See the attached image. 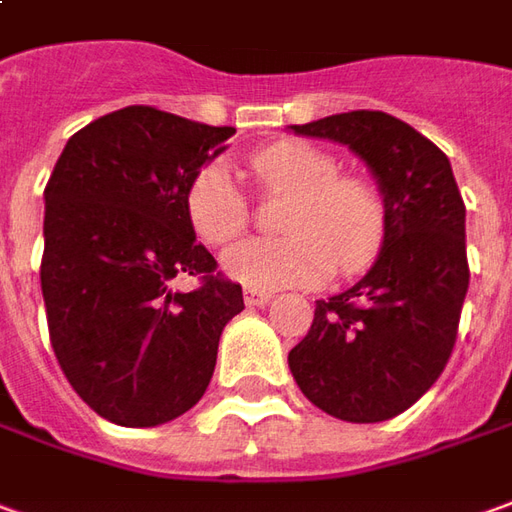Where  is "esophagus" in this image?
<instances>
[{
    "mask_svg": "<svg viewBox=\"0 0 512 512\" xmlns=\"http://www.w3.org/2000/svg\"><path fill=\"white\" fill-rule=\"evenodd\" d=\"M270 292L267 290H256V287H245V303L248 306H264V303H270Z\"/></svg>",
    "mask_w": 512,
    "mask_h": 512,
    "instance_id": "1",
    "label": "esophagus"
}]
</instances>
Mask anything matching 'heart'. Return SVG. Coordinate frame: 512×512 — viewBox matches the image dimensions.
<instances>
[{"label":"heart","instance_id":"heart-1","mask_svg":"<svg viewBox=\"0 0 512 512\" xmlns=\"http://www.w3.org/2000/svg\"><path fill=\"white\" fill-rule=\"evenodd\" d=\"M264 195H290L278 239H250L222 256L228 276L259 290L309 284L326 273L354 276L376 262L387 236L382 195L362 178L340 175L337 158L306 142H276L248 158ZM186 217L200 242L222 248L248 228V197L220 161L197 169Z\"/></svg>","mask_w":512,"mask_h":512}]
</instances>
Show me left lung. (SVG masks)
I'll return each instance as SVG.
<instances>
[{
	"mask_svg": "<svg viewBox=\"0 0 512 512\" xmlns=\"http://www.w3.org/2000/svg\"><path fill=\"white\" fill-rule=\"evenodd\" d=\"M345 144L379 183L387 236L351 290L315 301L290 370L315 407L351 424L410 410L446 368L468 292L465 206L446 153L396 116L348 111L290 125Z\"/></svg>",
	"mask_w": 512,
	"mask_h": 512,
	"instance_id": "left-lung-1",
	"label": "left lung"
}]
</instances>
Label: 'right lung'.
Instances as JSON below:
<instances>
[{"label":"right lung","instance_id":"add662e5","mask_svg":"<svg viewBox=\"0 0 512 512\" xmlns=\"http://www.w3.org/2000/svg\"><path fill=\"white\" fill-rule=\"evenodd\" d=\"M211 128L128 105L77 130L49 175L41 292L52 351L105 421L158 426L192 410L242 287L195 242L186 189L225 150ZM175 275L201 287L172 293Z\"/></svg>","mask_w":512,"mask_h":512}]
</instances>
